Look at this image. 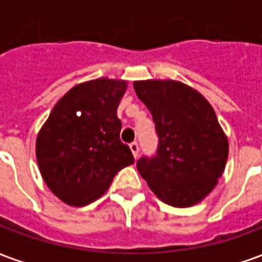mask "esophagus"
Returning a JSON list of instances; mask_svg holds the SVG:
<instances>
[{
    "mask_svg": "<svg viewBox=\"0 0 262 262\" xmlns=\"http://www.w3.org/2000/svg\"><path fill=\"white\" fill-rule=\"evenodd\" d=\"M129 147H130L133 156H135V157H137V156H139V143L132 142L130 144H129Z\"/></svg>",
    "mask_w": 262,
    "mask_h": 262,
    "instance_id": "esophagus-1",
    "label": "esophagus"
}]
</instances>
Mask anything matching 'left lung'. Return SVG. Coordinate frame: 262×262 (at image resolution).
Wrapping results in <instances>:
<instances>
[{"label":"left lung","mask_w":262,"mask_h":262,"mask_svg":"<svg viewBox=\"0 0 262 262\" xmlns=\"http://www.w3.org/2000/svg\"><path fill=\"white\" fill-rule=\"evenodd\" d=\"M133 88L151 112L159 137L156 154L137 160V170L164 203L195 205L217 184L229 153L213 108L177 81H136Z\"/></svg>","instance_id":"obj_1"}]
</instances>
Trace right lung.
<instances>
[{
	"label": "right lung",
	"instance_id": "add662e5",
	"mask_svg": "<svg viewBox=\"0 0 262 262\" xmlns=\"http://www.w3.org/2000/svg\"><path fill=\"white\" fill-rule=\"evenodd\" d=\"M125 81L98 78L71 88L59 102L36 140L39 170L52 192L73 206L101 196L123 167L135 163L120 140L116 109Z\"/></svg>",
	"mask_w": 262,
	"mask_h": 262
}]
</instances>
